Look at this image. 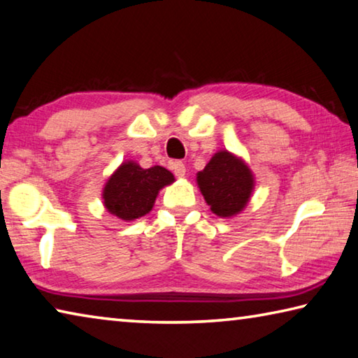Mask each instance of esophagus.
<instances>
[{"mask_svg": "<svg viewBox=\"0 0 358 358\" xmlns=\"http://www.w3.org/2000/svg\"><path fill=\"white\" fill-rule=\"evenodd\" d=\"M171 169L174 171V174L178 176V178H184L185 171H187L185 165H184L182 162H173V163H171Z\"/></svg>", "mask_w": 358, "mask_h": 358, "instance_id": "1", "label": "esophagus"}]
</instances>
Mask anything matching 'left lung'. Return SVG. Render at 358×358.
I'll return each mask as SVG.
<instances>
[{
    "mask_svg": "<svg viewBox=\"0 0 358 358\" xmlns=\"http://www.w3.org/2000/svg\"><path fill=\"white\" fill-rule=\"evenodd\" d=\"M204 201L219 217L241 214L255 189V178L241 157L228 150L215 152L203 171L196 174Z\"/></svg>",
    "mask_w": 358,
    "mask_h": 358,
    "instance_id": "obj_1",
    "label": "left lung"
}]
</instances>
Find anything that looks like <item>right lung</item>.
<instances>
[{"label":"right lung","instance_id":"obj_1","mask_svg":"<svg viewBox=\"0 0 358 358\" xmlns=\"http://www.w3.org/2000/svg\"><path fill=\"white\" fill-rule=\"evenodd\" d=\"M174 176L163 166L144 169L127 160L109 176L101 193L103 204L117 219L131 222L149 214L163 187L174 182Z\"/></svg>","mask_w":358,"mask_h":358}]
</instances>
